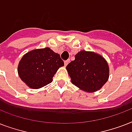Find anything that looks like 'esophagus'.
Returning <instances> with one entry per match:
<instances>
[{"mask_svg": "<svg viewBox=\"0 0 132 132\" xmlns=\"http://www.w3.org/2000/svg\"><path fill=\"white\" fill-rule=\"evenodd\" d=\"M69 62H70V60H66V61H64V65H65V66H67Z\"/></svg>", "mask_w": 132, "mask_h": 132, "instance_id": "obj_1", "label": "esophagus"}]
</instances>
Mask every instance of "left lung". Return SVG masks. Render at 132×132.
Segmentation results:
<instances>
[{"label": "left lung", "mask_w": 132, "mask_h": 132, "mask_svg": "<svg viewBox=\"0 0 132 132\" xmlns=\"http://www.w3.org/2000/svg\"><path fill=\"white\" fill-rule=\"evenodd\" d=\"M66 69L72 84L89 92L99 90L109 77V67L104 58L86 51L79 52Z\"/></svg>", "instance_id": "left-lung-1"}]
</instances>
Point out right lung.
<instances>
[{
  "instance_id": "obj_1",
  "label": "right lung",
  "mask_w": 132,
  "mask_h": 132,
  "mask_svg": "<svg viewBox=\"0 0 132 132\" xmlns=\"http://www.w3.org/2000/svg\"><path fill=\"white\" fill-rule=\"evenodd\" d=\"M64 65L59 54L44 48L25 54L20 62L18 71L28 86L38 89L51 83L58 68Z\"/></svg>"
}]
</instances>
